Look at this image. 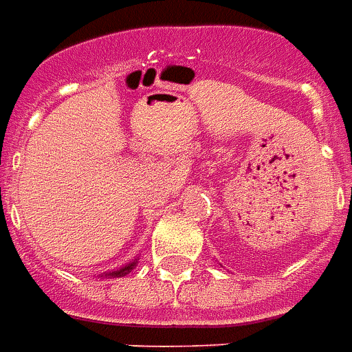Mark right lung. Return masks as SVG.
I'll return each instance as SVG.
<instances>
[{"label":"right lung","instance_id":"right-lung-1","mask_svg":"<svg viewBox=\"0 0 352 352\" xmlns=\"http://www.w3.org/2000/svg\"><path fill=\"white\" fill-rule=\"evenodd\" d=\"M134 265H136V260L132 261V263H129V265H124V267L117 269V271L106 273V276H124V275H126V273H131L132 269H134Z\"/></svg>","mask_w":352,"mask_h":352}]
</instances>
